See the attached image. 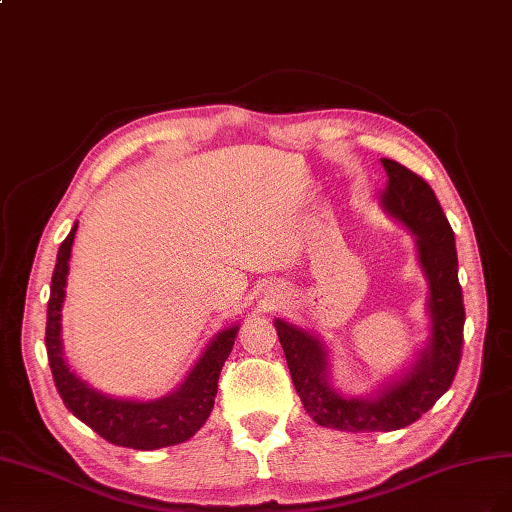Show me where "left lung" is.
Masks as SVG:
<instances>
[{"label":"left lung","mask_w":512,"mask_h":512,"mask_svg":"<svg viewBox=\"0 0 512 512\" xmlns=\"http://www.w3.org/2000/svg\"><path fill=\"white\" fill-rule=\"evenodd\" d=\"M388 186L382 206L416 236L418 261L429 281L431 341L397 382L375 397H343L330 386L328 352L313 334L276 319L274 326L304 410L321 427L339 431H394L429 412L450 388L463 349V294L455 233L433 188L397 160L382 158Z\"/></svg>","instance_id":"8db88e82"}]
</instances>
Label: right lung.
<instances>
[{
	"label": "right lung",
	"mask_w": 512,
	"mask_h": 512,
	"mask_svg": "<svg viewBox=\"0 0 512 512\" xmlns=\"http://www.w3.org/2000/svg\"><path fill=\"white\" fill-rule=\"evenodd\" d=\"M77 225L57 251V264L51 279V296L47 309V356L57 392L68 410L100 437L115 446L135 450H156L182 444L193 437L208 420L218 390V375L231 354L238 326L218 332L201 354L182 386L156 401H128L107 397L68 369L62 354V304L66 296V276L70 248L75 242Z\"/></svg>",
	"instance_id": "1"
}]
</instances>
